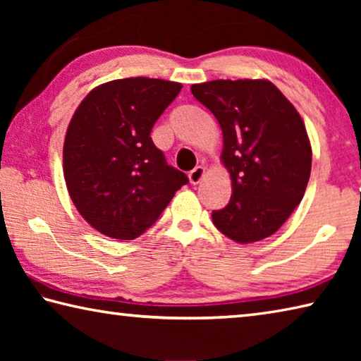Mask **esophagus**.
Returning <instances> with one entry per match:
<instances>
[{"label":"esophagus","mask_w":361,"mask_h":361,"mask_svg":"<svg viewBox=\"0 0 361 361\" xmlns=\"http://www.w3.org/2000/svg\"><path fill=\"white\" fill-rule=\"evenodd\" d=\"M204 167H195L194 170H191V172H189V181H191V185H197V183L202 180V176H204Z\"/></svg>","instance_id":"esophagus-1"}]
</instances>
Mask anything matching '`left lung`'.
Returning <instances> with one entry per match:
<instances>
[{"instance_id":"obj_1","label":"left lung","mask_w":361,"mask_h":361,"mask_svg":"<svg viewBox=\"0 0 361 361\" xmlns=\"http://www.w3.org/2000/svg\"><path fill=\"white\" fill-rule=\"evenodd\" d=\"M191 92L218 119L223 164L229 170V204L212 213L226 237L250 243L279 231L307 188L312 149L304 122L266 79H216Z\"/></svg>"}]
</instances>
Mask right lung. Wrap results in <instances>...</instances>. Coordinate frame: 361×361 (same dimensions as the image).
I'll return each instance as SVG.
<instances>
[{
    "instance_id": "add662e5",
    "label": "right lung",
    "mask_w": 361,
    "mask_h": 361,
    "mask_svg": "<svg viewBox=\"0 0 361 361\" xmlns=\"http://www.w3.org/2000/svg\"><path fill=\"white\" fill-rule=\"evenodd\" d=\"M180 90L181 84L164 79H116L89 92L73 114L63 145L66 188L102 234L142 235L189 181L149 137Z\"/></svg>"
}]
</instances>
